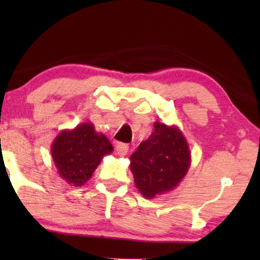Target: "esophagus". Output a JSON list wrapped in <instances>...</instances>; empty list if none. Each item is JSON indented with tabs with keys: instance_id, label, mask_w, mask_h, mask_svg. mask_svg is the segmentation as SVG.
Instances as JSON below:
<instances>
[{
	"instance_id": "esophagus-1",
	"label": "esophagus",
	"mask_w": 260,
	"mask_h": 260,
	"mask_svg": "<svg viewBox=\"0 0 260 260\" xmlns=\"http://www.w3.org/2000/svg\"><path fill=\"white\" fill-rule=\"evenodd\" d=\"M127 150H129V147L125 143H117L116 145V151L119 156H125L127 154Z\"/></svg>"
}]
</instances>
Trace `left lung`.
I'll use <instances>...</instances> for the list:
<instances>
[{
    "instance_id": "obj_1",
    "label": "left lung",
    "mask_w": 260,
    "mask_h": 260,
    "mask_svg": "<svg viewBox=\"0 0 260 260\" xmlns=\"http://www.w3.org/2000/svg\"><path fill=\"white\" fill-rule=\"evenodd\" d=\"M154 131L130 156V170L140 193L147 199L175 189L190 167V151L176 125L155 122Z\"/></svg>"
}]
</instances>
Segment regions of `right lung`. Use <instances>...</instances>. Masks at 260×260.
<instances>
[{"instance_id":"1","label":"right lung","mask_w":260,"mask_h":260,"mask_svg":"<svg viewBox=\"0 0 260 260\" xmlns=\"http://www.w3.org/2000/svg\"><path fill=\"white\" fill-rule=\"evenodd\" d=\"M113 147L108 137L97 133L92 123L62 130L53 141L51 154L60 177L71 186L80 187L91 179L104 156Z\"/></svg>"}]
</instances>
